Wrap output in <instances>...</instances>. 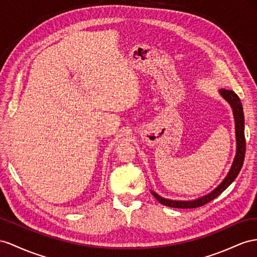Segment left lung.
Instances as JSON below:
<instances>
[{
  "label": "left lung",
  "instance_id": "left-lung-1",
  "mask_svg": "<svg viewBox=\"0 0 257 257\" xmlns=\"http://www.w3.org/2000/svg\"><path fill=\"white\" fill-rule=\"evenodd\" d=\"M219 95L225 100L232 109L233 118H234V129H235V141H236V150H235V156L232 162V165L229 169V173L225 177L218 186H217L213 191H210L206 195H203L199 199L195 200H189V201H179V200H169L165 199L156 192L151 190V193L153 194L155 199L159 201L161 204L169 207L175 208H194L204 205L210 201H213L215 197L221 194L225 190L231 185L239 175L240 170L243 165V161H244L245 155V138H244V115H243V107L239 96L236 95L232 90H219Z\"/></svg>",
  "mask_w": 257,
  "mask_h": 257
}]
</instances>
